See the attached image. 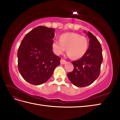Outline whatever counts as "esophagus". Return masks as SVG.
I'll return each instance as SVG.
<instances>
[{
    "instance_id": "esophagus-1",
    "label": "esophagus",
    "mask_w": 120,
    "mask_h": 120,
    "mask_svg": "<svg viewBox=\"0 0 120 120\" xmlns=\"http://www.w3.org/2000/svg\"><path fill=\"white\" fill-rule=\"evenodd\" d=\"M66 62H67V61H66L65 60L63 59H61L60 60V63L61 64H64L65 63H66Z\"/></svg>"
}]
</instances>
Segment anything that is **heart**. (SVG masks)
<instances>
[{
	"label": "heart",
	"instance_id": "1",
	"mask_svg": "<svg viewBox=\"0 0 120 120\" xmlns=\"http://www.w3.org/2000/svg\"><path fill=\"white\" fill-rule=\"evenodd\" d=\"M86 37L75 32H68L60 36V41L55 40L52 43L53 52L59 55L67 48L68 55L74 59L80 58L85 55L88 47Z\"/></svg>",
	"mask_w": 120,
	"mask_h": 120
}]
</instances>
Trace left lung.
Here are the masks:
<instances>
[{
	"mask_svg": "<svg viewBox=\"0 0 120 120\" xmlns=\"http://www.w3.org/2000/svg\"><path fill=\"white\" fill-rule=\"evenodd\" d=\"M86 34L90 39L88 49L79 60L72 62L74 70L67 75L71 82L78 87L90 85L98 77L103 62L100 43L90 32Z\"/></svg>",
	"mask_w": 120,
	"mask_h": 120,
	"instance_id": "left-lung-1",
	"label": "left lung"
}]
</instances>
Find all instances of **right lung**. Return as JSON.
I'll return each instance as SVG.
<instances>
[{"label": "right lung", "instance_id": "1", "mask_svg": "<svg viewBox=\"0 0 120 120\" xmlns=\"http://www.w3.org/2000/svg\"><path fill=\"white\" fill-rule=\"evenodd\" d=\"M55 29L38 26L26 34L17 52L18 69L28 82L34 85L45 83L60 64L61 58L52 52Z\"/></svg>", "mask_w": 120, "mask_h": 120}]
</instances>
